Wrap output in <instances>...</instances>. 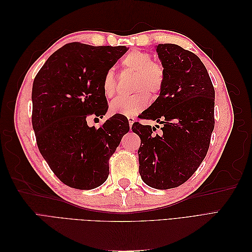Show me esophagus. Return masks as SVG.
I'll use <instances>...</instances> for the list:
<instances>
[{"label":"esophagus","mask_w":252,"mask_h":252,"mask_svg":"<svg viewBox=\"0 0 252 252\" xmlns=\"http://www.w3.org/2000/svg\"><path fill=\"white\" fill-rule=\"evenodd\" d=\"M128 122H129V126H130V128H131L132 124L135 122V119L133 117H128Z\"/></svg>","instance_id":"obj_1"}]
</instances>
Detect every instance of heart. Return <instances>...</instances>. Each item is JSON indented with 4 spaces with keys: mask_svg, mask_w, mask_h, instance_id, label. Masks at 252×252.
Here are the masks:
<instances>
[{
    "mask_svg": "<svg viewBox=\"0 0 252 252\" xmlns=\"http://www.w3.org/2000/svg\"><path fill=\"white\" fill-rule=\"evenodd\" d=\"M122 65L125 70L134 73L133 90L138 93L130 96L114 98L110 103L109 111L112 114L133 117L147 107L150 101L149 95L156 97L161 93L165 81V70L161 63L152 61L149 52L140 49L129 51L122 60ZM102 87L107 97L116 94L117 83L111 69L105 73Z\"/></svg>",
    "mask_w": 252,
    "mask_h": 252,
    "instance_id": "heart-1",
    "label": "heart"
}]
</instances>
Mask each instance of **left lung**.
Instances as JSON below:
<instances>
[{
  "instance_id": "left-lung-1",
  "label": "left lung",
  "mask_w": 252,
  "mask_h": 252,
  "mask_svg": "<svg viewBox=\"0 0 252 252\" xmlns=\"http://www.w3.org/2000/svg\"><path fill=\"white\" fill-rule=\"evenodd\" d=\"M158 57L165 70L163 88L141 118L163 124L134 123L141 138L140 174L156 189H170L185 183L199 168L215 128V88L200 58L175 44H158Z\"/></svg>"
}]
</instances>
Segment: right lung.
<instances>
[{"label": "right lung", "instance_id": "add662e5", "mask_svg": "<svg viewBox=\"0 0 252 252\" xmlns=\"http://www.w3.org/2000/svg\"><path fill=\"white\" fill-rule=\"evenodd\" d=\"M128 50L125 46L69 43L48 58L32 85V127L42 157L61 182L81 190L101 186L108 161L129 131L114 114L100 128L87 119L105 116V73Z\"/></svg>", "mask_w": 252, "mask_h": 252}]
</instances>
